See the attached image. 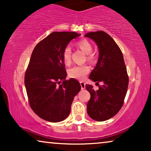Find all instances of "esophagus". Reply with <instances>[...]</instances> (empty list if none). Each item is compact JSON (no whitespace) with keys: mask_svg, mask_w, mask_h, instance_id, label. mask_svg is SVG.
<instances>
[{"mask_svg":"<svg viewBox=\"0 0 151 151\" xmlns=\"http://www.w3.org/2000/svg\"><path fill=\"white\" fill-rule=\"evenodd\" d=\"M80 86H81V88L82 89H84V88H85V83H84V82H80Z\"/></svg>","mask_w":151,"mask_h":151,"instance_id":"esophagus-1","label":"esophagus"}]
</instances>
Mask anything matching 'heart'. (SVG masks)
<instances>
[{"label": "heart", "mask_w": 151, "mask_h": 151, "mask_svg": "<svg viewBox=\"0 0 151 151\" xmlns=\"http://www.w3.org/2000/svg\"><path fill=\"white\" fill-rule=\"evenodd\" d=\"M76 47L81 49L86 54V59L93 62L96 58V55L92 52L93 46L89 41L86 39H82L76 43ZM63 59L66 65H69L71 60V49L70 46L65 47L63 51ZM90 71V68L86 65H75L69 69L68 73L70 78L77 80H83Z\"/></svg>", "instance_id": "heart-1"}]
</instances>
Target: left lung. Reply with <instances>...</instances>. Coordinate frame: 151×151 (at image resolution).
Here are the masks:
<instances>
[{
	"label": "left lung",
	"mask_w": 151,
	"mask_h": 151,
	"mask_svg": "<svg viewBox=\"0 0 151 151\" xmlns=\"http://www.w3.org/2000/svg\"><path fill=\"white\" fill-rule=\"evenodd\" d=\"M85 37L93 39L99 48L98 63L89 76L93 82H103L95 91L86 84L91 98L87 103L88 115L98 122L107 120L117 114L124 104L127 95L129 76L122 52L114 40L102 31L87 33Z\"/></svg>",
	"instance_id": "left-lung-1"
}]
</instances>
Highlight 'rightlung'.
I'll use <instances>...</instances> for the list:
<instances>
[{
    "label": "right lung",
    "mask_w": 151,
    "mask_h": 151,
    "mask_svg": "<svg viewBox=\"0 0 151 151\" xmlns=\"http://www.w3.org/2000/svg\"><path fill=\"white\" fill-rule=\"evenodd\" d=\"M76 32H55L39 42L33 51L24 75L31 108L45 120L58 122L68 117L74 97L81 89L77 80H66L63 51Z\"/></svg>",
    "instance_id": "right-lung-1"
}]
</instances>
